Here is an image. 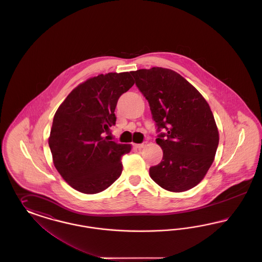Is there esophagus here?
<instances>
[{"instance_id":"esophagus-1","label":"esophagus","mask_w":262,"mask_h":262,"mask_svg":"<svg viewBox=\"0 0 262 262\" xmlns=\"http://www.w3.org/2000/svg\"><path fill=\"white\" fill-rule=\"evenodd\" d=\"M146 145V143H140V144H135V147L137 149H141Z\"/></svg>"}]
</instances>
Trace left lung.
<instances>
[{
	"mask_svg": "<svg viewBox=\"0 0 262 262\" xmlns=\"http://www.w3.org/2000/svg\"><path fill=\"white\" fill-rule=\"evenodd\" d=\"M148 101L163 150L161 162L149 169L151 179L166 190L186 191L199 185L214 161L219 132L209 104L186 78L154 67L130 72Z\"/></svg>",
	"mask_w": 262,
	"mask_h": 262,
	"instance_id": "obj_1",
	"label": "left lung"
}]
</instances>
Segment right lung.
Returning <instances> with one entry per match:
<instances>
[{
	"label": "right lung",
	"instance_id": "add662e5",
	"mask_svg": "<svg viewBox=\"0 0 262 262\" xmlns=\"http://www.w3.org/2000/svg\"><path fill=\"white\" fill-rule=\"evenodd\" d=\"M135 84L130 73H108L78 84L55 113L48 143L53 163L77 191L98 193L121 176L130 144L109 140L120 96Z\"/></svg>",
	"mask_w": 262,
	"mask_h": 262
}]
</instances>
